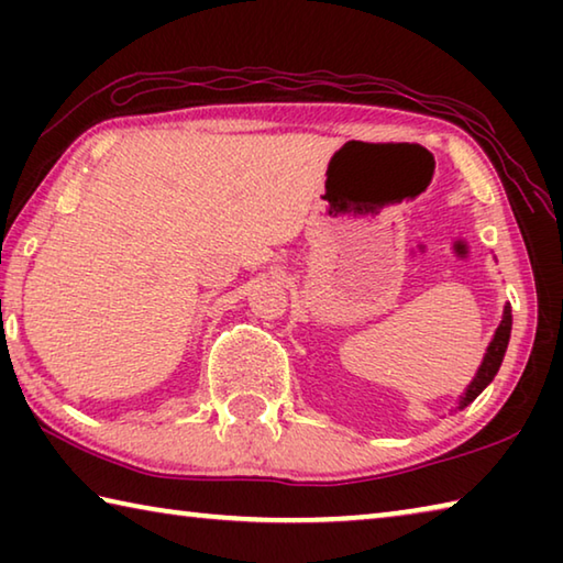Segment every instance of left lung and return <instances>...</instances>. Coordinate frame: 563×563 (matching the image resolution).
Returning <instances> with one entry per match:
<instances>
[{
	"label": "left lung",
	"instance_id": "left-lung-1",
	"mask_svg": "<svg viewBox=\"0 0 563 563\" xmlns=\"http://www.w3.org/2000/svg\"><path fill=\"white\" fill-rule=\"evenodd\" d=\"M509 335H511V308L507 305V308H504L499 328H497V332H494V340L489 342V347H487V355H484L479 369H476L472 385L466 387V393L460 397V409H464L466 405L474 402V399L479 397L482 389L492 383L494 375L499 373L504 352H507V345H509Z\"/></svg>",
	"mask_w": 563,
	"mask_h": 563
}]
</instances>
